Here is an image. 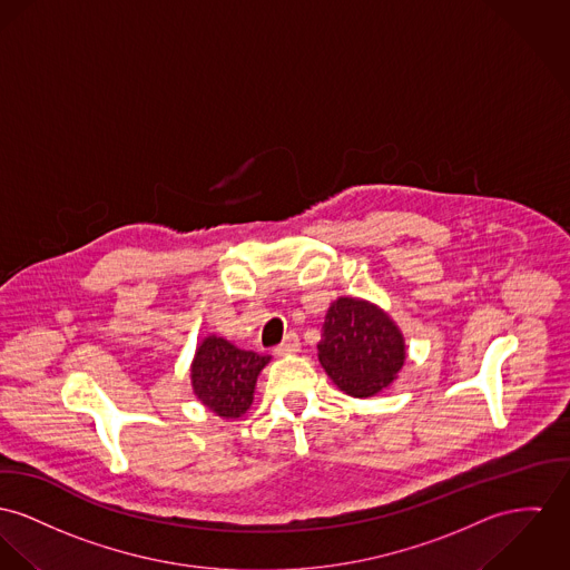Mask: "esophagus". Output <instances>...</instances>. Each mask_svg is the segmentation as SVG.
<instances>
[{"instance_id":"esophagus-1","label":"esophagus","mask_w":570,"mask_h":570,"mask_svg":"<svg viewBox=\"0 0 570 570\" xmlns=\"http://www.w3.org/2000/svg\"><path fill=\"white\" fill-rule=\"evenodd\" d=\"M302 347V341H299V336L295 334V332H288L286 334V338L275 347V355H288V353H297Z\"/></svg>"}]
</instances>
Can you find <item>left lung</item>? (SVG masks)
I'll return each mask as SVG.
<instances>
[{
    "instance_id": "obj_1",
    "label": "left lung",
    "mask_w": 570,
    "mask_h": 570,
    "mask_svg": "<svg viewBox=\"0 0 570 570\" xmlns=\"http://www.w3.org/2000/svg\"><path fill=\"white\" fill-rule=\"evenodd\" d=\"M318 360L341 391L371 396L393 382L403 366L405 345L386 312L343 297L325 314Z\"/></svg>"
}]
</instances>
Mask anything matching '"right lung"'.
Wrapping results in <instances>:
<instances>
[{"mask_svg": "<svg viewBox=\"0 0 570 570\" xmlns=\"http://www.w3.org/2000/svg\"><path fill=\"white\" fill-rule=\"evenodd\" d=\"M271 355L236 350L227 341L210 336L199 347L190 368L197 399L223 419H238L254 401L256 380Z\"/></svg>", "mask_w": 570, "mask_h": 570, "instance_id": "right-lung-1", "label": "right lung"}]
</instances>
